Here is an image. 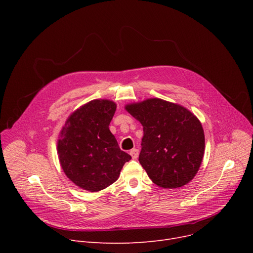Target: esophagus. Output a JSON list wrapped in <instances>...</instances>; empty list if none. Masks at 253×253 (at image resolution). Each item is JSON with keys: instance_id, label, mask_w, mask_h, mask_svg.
<instances>
[{"instance_id": "obj_1", "label": "esophagus", "mask_w": 253, "mask_h": 253, "mask_svg": "<svg viewBox=\"0 0 253 253\" xmlns=\"http://www.w3.org/2000/svg\"><path fill=\"white\" fill-rule=\"evenodd\" d=\"M130 156L132 157V159H137V157H138V150H136V149H133V150H131L130 151Z\"/></svg>"}]
</instances>
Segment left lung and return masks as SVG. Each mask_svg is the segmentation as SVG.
I'll use <instances>...</instances> for the list:
<instances>
[{
	"instance_id": "left-lung-1",
	"label": "left lung",
	"mask_w": 253,
	"mask_h": 253,
	"mask_svg": "<svg viewBox=\"0 0 253 253\" xmlns=\"http://www.w3.org/2000/svg\"><path fill=\"white\" fill-rule=\"evenodd\" d=\"M125 110L143 127L139 163L152 181L176 189L197 174L205 150L201 122L183 106L160 98L130 103Z\"/></svg>"
}]
</instances>
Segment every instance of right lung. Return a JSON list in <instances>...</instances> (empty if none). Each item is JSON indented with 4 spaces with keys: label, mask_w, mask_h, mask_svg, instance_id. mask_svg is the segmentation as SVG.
Masks as SVG:
<instances>
[{
    "label": "right lung",
    "mask_w": 253,
    "mask_h": 253,
    "mask_svg": "<svg viewBox=\"0 0 253 253\" xmlns=\"http://www.w3.org/2000/svg\"><path fill=\"white\" fill-rule=\"evenodd\" d=\"M117 104L94 99L80 106L65 121L57 154L65 175L79 188L98 192L114 183L131 156L120 150L110 123Z\"/></svg>",
    "instance_id": "1"
}]
</instances>
